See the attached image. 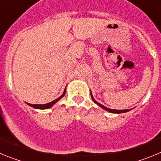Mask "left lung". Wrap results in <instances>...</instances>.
Returning a JSON list of instances; mask_svg holds the SVG:
<instances>
[{"instance_id":"left-lung-1","label":"left lung","mask_w":161,"mask_h":161,"mask_svg":"<svg viewBox=\"0 0 161 161\" xmlns=\"http://www.w3.org/2000/svg\"><path fill=\"white\" fill-rule=\"evenodd\" d=\"M91 97H92V100H93V102H95V103L97 104L98 106H100V107H102V109H106V110H107V111L110 112V113L121 114V113H125V112H127V111H129V110H130V109H109V108L106 107V106H104L103 105H102V104H100V103H99V102H97V101H95V99H94V98H93V95H92V93H91Z\"/></svg>"}]
</instances>
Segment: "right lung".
Here are the masks:
<instances>
[{"label": "right lung", "mask_w": 161, "mask_h": 161, "mask_svg": "<svg viewBox=\"0 0 161 161\" xmlns=\"http://www.w3.org/2000/svg\"><path fill=\"white\" fill-rule=\"evenodd\" d=\"M65 93H66V89H64V92L63 94L61 95V96L59 97V98H57V99H55V100L52 101V102H49V103L43 104V105H33V104H29V103H27V104H28V105H29V106H32V107H34V108H36V109H48V108L52 107V106H53L54 104L56 103V102H57L58 101H59V99H60V98L63 97L65 95Z\"/></svg>", "instance_id": "add662e5"}]
</instances>
